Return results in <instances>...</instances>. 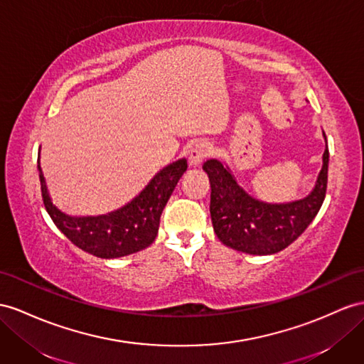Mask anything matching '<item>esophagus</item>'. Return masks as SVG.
I'll return each instance as SVG.
<instances>
[{
    "label": "esophagus",
    "mask_w": 364,
    "mask_h": 364,
    "mask_svg": "<svg viewBox=\"0 0 364 364\" xmlns=\"http://www.w3.org/2000/svg\"><path fill=\"white\" fill-rule=\"evenodd\" d=\"M212 154V147L210 144L200 141L197 144H193L192 149L189 151V163L193 167L201 166V163L206 160V158Z\"/></svg>",
    "instance_id": "34e87169"
}]
</instances>
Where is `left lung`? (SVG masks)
Instances as JSON below:
<instances>
[{"instance_id": "obj_1", "label": "left lung", "mask_w": 364, "mask_h": 364, "mask_svg": "<svg viewBox=\"0 0 364 364\" xmlns=\"http://www.w3.org/2000/svg\"><path fill=\"white\" fill-rule=\"evenodd\" d=\"M323 136L326 139L324 132ZM328 166L326 144L323 166L312 192L301 200L274 204L250 197L237 183L229 166L208 160L203 171L210 181V218L218 240L250 255H271L286 249L318 213L328 188Z\"/></svg>"}]
</instances>
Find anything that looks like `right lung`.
<instances>
[{
  "label": "right lung",
  "instance_id": "obj_1",
  "mask_svg": "<svg viewBox=\"0 0 364 364\" xmlns=\"http://www.w3.org/2000/svg\"><path fill=\"white\" fill-rule=\"evenodd\" d=\"M186 169L184 158L166 166L132 201L106 215L70 217L52 203L38 164L43 201L55 226L77 247L98 258L126 257L154 243L163 209Z\"/></svg>",
  "mask_w": 364,
  "mask_h": 364
}]
</instances>
